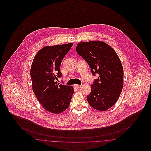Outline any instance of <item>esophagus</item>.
<instances>
[{"label":"esophagus","instance_id":"34e87169","mask_svg":"<svg viewBox=\"0 0 151 151\" xmlns=\"http://www.w3.org/2000/svg\"><path fill=\"white\" fill-rule=\"evenodd\" d=\"M81 86H82L81 85H79V84H75V85H74V87H75L76 88H80Z\"/></svg>","mask_w":151,"mask_h":151}]
</instances>
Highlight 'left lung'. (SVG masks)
Returning a JSON list of instances; mask_svg holds the SVG:
<instances>
[{
  "label": "left lung",
  "instance_id": "8db88e82",
  "mask_svg": "<svg viewBox=\"0 0 151 151\" xmlns=\"http://www.w3.org/2000/svg\"><path fill=\"white\" fill-rule=\"evenodd\" d=\"M76 51L88 64L92 74L99 75L87 96L89 105L98 111L108 110L115 104L123 87L124 71L118 56L102 41L79 43Z\"/></svg>",
  "mask_w": 151,
  "mask_h": 151
}]
</instances>
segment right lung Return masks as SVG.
I'll use <instances>...</instances> for the list:
<instances>
[{"label": "right lung", "instance_id": "obj_1", "mask_svg": "<svg viewBox=\"0 0 151 151\" xmlns=\"http://www.w3.org/2000/svg\"><path fill=\"white\" fill-rule=\"evenodd\" d=\"M68 43L42 48L35 55L30 70L33 92L46 111L60 114L69 106L74 93L73 86L59 84L62 60L73 46Z\"/></svg>", "mask_w": 151, "mask_h": 151}]
</instances>
